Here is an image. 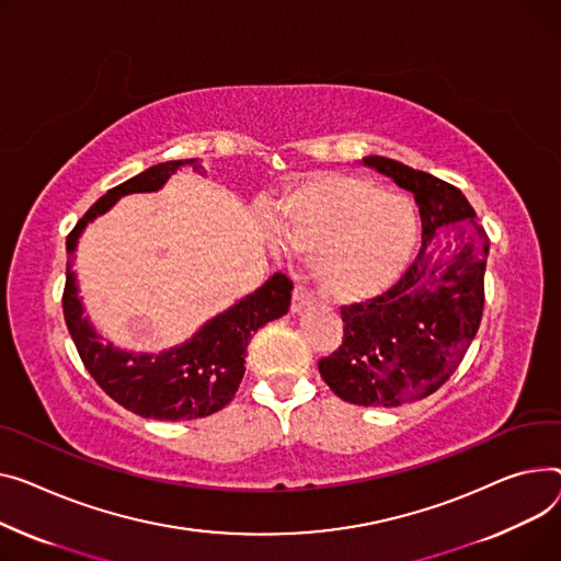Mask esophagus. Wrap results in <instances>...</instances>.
I'll use <instances>...</instances> for the list:
<instances>
[{
	"label": "esophagus",
	"instance_id": "1",
	"mask_svg": "<svg viewBox=\"0 0 561 561\" xmlns=\"http://www.w3.org/2000/svg\"><path fill=\"white\" fill-rule=\"evenodd\" d=\"M309 305H311V293H309V288L302 286V284H295L290 311H293V313H300V311H305Z\"/></svg>",
	"mask_w": 561,
	"mask_h": 561
}]
</instances>
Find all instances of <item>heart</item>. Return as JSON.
<instances>
[{
    "mask_svg": "<svg viewBox=\"0 0 561 561\" xmlns=\"http://www.w3.org/2000/svg\"><path fill=\"white\" fill-rule=\"evenodd\" d=\"M275 232L302 254H313L322 290L356 302L386 290L415 252L420 218L415 203L343 173H320L277 203Z\"/></svg>",
    "mask_w": 561,
    "mask_h": 561,
    "instance_id": "obj_1",
    "label": "heart"
}]
</instances>
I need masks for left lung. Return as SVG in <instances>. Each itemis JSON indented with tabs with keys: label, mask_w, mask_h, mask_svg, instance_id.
I'll list each match as a JSON object with an SVG mask.
<instances>
[{
	"label": "left lung",
	"mask_w": 561,
	"mask_h": 561,
	"mask_svg": "<svg viewBox=\"0 0 561 561\" xmlns=\"http://www.w3.org/2000/svg\"><path fill=\"white\" fill-rule=\"evenodd\" d=\"M363 164L415 194L424 241L390 288L341 307L343 345L320 358L318 369L341 399L394 408L433 394L462 363L482 320L490 237L458 186L390 158L369 156ZM444 225L457 241L446 267L430 250Z\"/></svg>",
	"instance_id": "left-lung-1"
}]
</instances>
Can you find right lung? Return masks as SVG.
I'll list each match as a JSON object with an SVG mask.
<instances>
[{
  "mask_svg": "<svg viewBox=\"0 0 561 561\" xmlns=\"http://www.w3.org/2000/svg\"><path fill=\"white\" fill-rule=\"evenodd\" d=\"M184 162H162L144 173L112 186L67 234V252L73 254L77 241L99 214L107 211L126 194L156 192ZM198 169L196 160H190ZM62 290V313L71 341L99 388L146 420H198L226 408L245 375V350L250 335L271 320L282 318L290 307L293 282L275 273L264 286L243 297L239 305L209 320L190 343L164 354H130L101 343L99 333L83 318L77 295V277L69 271Z\"/></svg>",
  "mask_w": 561,
  "mask_h": 561,
  "instance_id": "right-lung-1",
  "label": "right lung"
}]
</instances>
